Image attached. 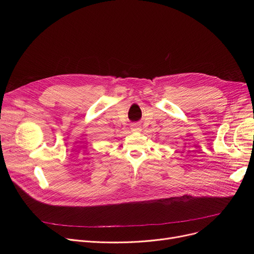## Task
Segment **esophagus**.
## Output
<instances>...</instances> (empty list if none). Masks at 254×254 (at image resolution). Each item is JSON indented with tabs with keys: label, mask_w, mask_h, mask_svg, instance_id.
Returning <instances> with one entry per match:
<instances>
[{
	"label": "esophagus",
	"mask_w": 254,
	"mask_h": 254,
	"mask_svg": "<svg viewBox=\"0 0 254 254\" xmlns=\"http://www.w3.org/2000/svg\"><path fill=\"white\" fill-rule=\"evenodd\" d=\"M131 130L132 131H140L141 130V127L139 126V124H132L131 125Z\"/></svg>",
	"instance_id": "34e87169"
}]
</instances>
